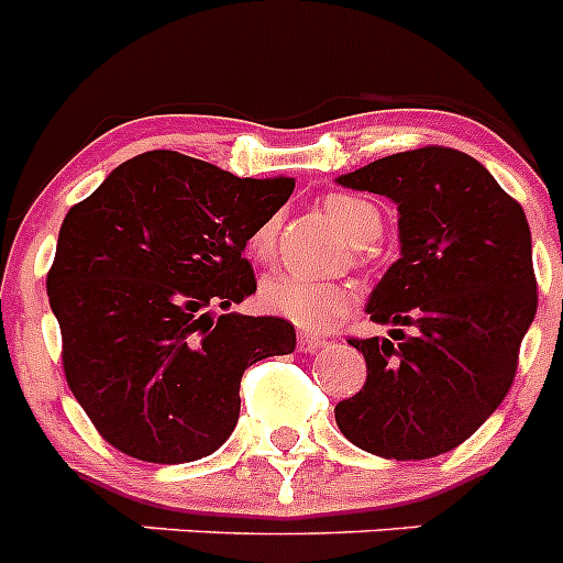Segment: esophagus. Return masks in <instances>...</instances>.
I'll list each match as a JSON object with an SVG mask.
<instances>
[{"instance_id": "1", "label": "esophagus", "mask_w": 563, "mask_h": 563, "mask_svg": "<svg viewBox=\"0 0 563 563\" xmlns=\"http://www.w3.org/2000/svg\"><path fill=\"white\" fill-rule=\"evenodd\" d=\"M324 346H327L324 338L307 335V332H301V335H298V352H318V350H324Z\"/></svg>"}]
</instances>
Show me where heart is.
Returning <instances> with one entry per match:
<instances>
[{"mask_svg":"<svg viewBox=\"0 0 563 563\" xmlns=\"http://www.w3.org/2000/svg\"><path fill=\"white\" fill-rule=\"evenodd\" d=\"M324 211L350 242L357 245V256H366V245L380 233V211L369 200L352 194H330ZM251 256L267 262L276 251V220H267L251 233ZM258 301L271 316L285 318L301 330L321 332L343 318L355 305V292L343 282H318V278L298 276V273H273L262 282Z\"/></svg>","mask_w":563,"mask_h":563,"instance_id":"1","label":"heart"}]
</instances>
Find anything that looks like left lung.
Here are the masks:
<instances>
[{"mask_svg":"<svg viewBox=\"0 0 563 563\" xmlns=\"http://www.w3.org/2000/svg\"><path fill=\"white\" fill-rule=\"evenodd\" d=\"M338 183L383 194L400 213V258L366 305L395 330L391 341H350L366 357V383L335 406L338 429L383 460H431L474 434L514 386L539 307L530 225L456 148L391 154Z\"/></svg>","mask_w":563,"mask_h":563,"instance_id":"left-lung-1","label":"left lung"}]
</instances>
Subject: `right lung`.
<instances>
[{
  "instance_id": "obj_1",
  "label": "right lung",
  "mask_w": 563,
  "mask_h": 563,
  "mask_svg": "<svg viewBox=\"0 0 563 563\" xmlns=\"http://www.w3.org/2000/svg\"><path fill=\"white\" fill-rule=\"evenodd\" d=\"M292 188L157 148L69 208L47 296L67 386L109 445L157 465L213 454L242 372L296 350L285 318L228 312L256 292L247 239Z\"/></svg>"
}]
</instances>
